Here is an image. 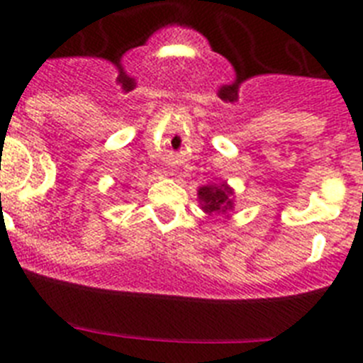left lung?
Instances as JSON below:
<instances>
[{"mask_svg": "<svg viewBox=\"0 0 363 363\" xmlns=\"http://www.w3.org/2000/svg\"><path fill=\"white\" fill-rule=\"evenodd\" d=\"M198 196L203 201V209L207 213H225L227 209L233 207V200H230V189L223 185H207L198 191Z\"/></svg>", "mask_w": 363, "mask_h": 363, "instance_id": "1", "label": "left lung"}]
</instances>
